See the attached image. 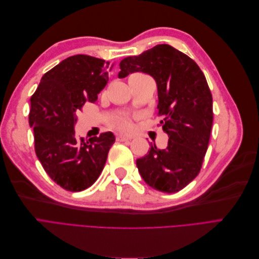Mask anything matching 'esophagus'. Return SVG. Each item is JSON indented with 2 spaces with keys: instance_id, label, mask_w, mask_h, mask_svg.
<instances>
[{
  "instance_id": "34e87169",
  "label": "esophagus",
  "mask_w": 259,
  "mask_h": 259,
  "mask_svg": "<svg viewBox=\"0 0 259 259\" xmlns=\"http://www.w3.org/2000/svg\"><path fill=\"white\" fill-rule=\"evenodd\" d=\"M132 137L131 136H127V135H123V134H119L116 136V140H119V142H124V140H128L131 139Z\"/></svg>"
}]
</instances>
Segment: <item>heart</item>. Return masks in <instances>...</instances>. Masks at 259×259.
Returning <instances> with one entry per match:
<instances>
[{"instance_id": "heart-1", "label": "heart", "mask_w": 259, "mask_h": 259, "mask_svg": "<svg viewBox=\"0 0 259 259\" xmlns=\"http://www.w3.org/2000/svg\"><path fill=\"white\" fill-rule=\"evenodd\" d=\"M116 126L121 130L128 131L132 127V124H131V121L127 119H121L116 122Z\"/></svg>"}]
</instances>
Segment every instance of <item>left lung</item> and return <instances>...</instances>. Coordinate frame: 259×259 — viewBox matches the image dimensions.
Listing matches in <instances>:
<instances>
[{"mask_svg": "<svg viewBox=\"0 0 259 259\" xmlns=\"http://www.w3.org/2000/svg\"><path fill=\"white\" fill-rule=\"evenodd\" d=\"M119 77L134 72L151 75L158 88L165 149L152 146L136 160L138 171L153 189L174 193L197 177L213 125V98L199 66L168 44H159L120 62Z\"/></svg>", "mask_w": 259, "mask_h": 259, "instance_id": "1", "label": "left lung"}]
</instances>
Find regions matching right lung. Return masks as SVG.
I'll return each mask as SVG.
<instances>
[{
	"label": "right lung",
	"instance_id": "1",
	"mask_svg": "<svg viewBox=\"0 0 259 259\" xmlns=\"http://www.w3.org/2000/svg\"><path fill=\"white\" fill-rule=\"evenodd\" d=\"M112 67L89 55L68 57L42 76L30 99L29 125L33 127L37 159L54 182L68 191H82L96 182L115 142L111 132L89 140L76 138L74 132L76 113L86 100L96 101Z\"/></svg>",
	"mask_w": 259,
	"mask_h": 259
}]
</instances>
